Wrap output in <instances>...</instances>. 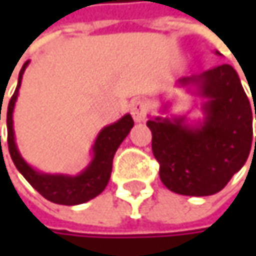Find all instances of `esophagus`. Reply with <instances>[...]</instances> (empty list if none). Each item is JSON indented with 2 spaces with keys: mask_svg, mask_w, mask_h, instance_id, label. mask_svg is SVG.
<instances>
[{
  "mask_svg": "<svg viewBox=\"0 0 256 256\" xmlns=\"http://www.w3.org/2000/svg\"><path fill=\"white\" fill-rule=\"evenodd\" d=\"M130 112L136 123H140L146 118V105L144 100H133L130 105Z\"/></svg>",
  "mask_w": 256,
  "mask_h": 256,
  "instance_id": "esophagus-1",
  "label": "esophagus"
}]
</instances>
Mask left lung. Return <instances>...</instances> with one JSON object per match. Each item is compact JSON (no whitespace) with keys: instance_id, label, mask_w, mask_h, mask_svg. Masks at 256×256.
<instances>
[{"instance_id":"obj_1","label":"left lung","mask_w":256,"mask_h":256,"mask_svg":"<svg viewBox=\"0 0 256 256\" xmlns=\"http://www.w3.org/2000/svg\"><path fill=\"white\" fill-rule=\"evenodd\" d=\"M176 86L196 88L204 99V117L196 123H188L185 116L151 117L146 122L160 179L176 194L212 196L228 184L249 157L254 145L250 104L236 70L227 64L179 78ZM168 108L163 105V111Z\"/></svg>"}]
</instances>
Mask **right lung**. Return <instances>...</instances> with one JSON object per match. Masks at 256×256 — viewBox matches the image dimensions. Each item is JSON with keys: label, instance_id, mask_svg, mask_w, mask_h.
Wrapping results in <instances>:
<instances>
[{"label": "right lung", "instance_id": "1", "mask_svg": "<svg viewBox=\"0 0 256 256\" xmlns=\"http://www.w3.org/2000/svg\"><path fill=\"white\" fill-rule=\"evenodd\" d=\"M28 65H29V60L24 64V66L19 72L18 87H16V90L8 102V108H7V144H8V151H10L12 160H13L14 166L18 168V170L24 175V178L44 198H47L53 203L66 204V206L86 203V202L94 198L96 196H99L108 185V180L111 178V170H112L114 154L118 150L120 144L126 139L130 128H133V124H134L133 118L130 114H126L118 122H116L110 126H105L99 132V134L92 146V152H93L92 162L87 164V168L84 170H81L76 176L52 175V174H44V172L34 169L20 156L18 145H16L14 128H13V111H14V105H16V100L19 96L22 77L25 74Z\"/></svg>", "mask_w": 256, "mask_h": 256}]
</instances>
